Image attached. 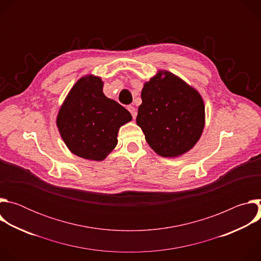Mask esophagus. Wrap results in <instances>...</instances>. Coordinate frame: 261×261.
I'll return each instance as SVG.
<instances>
[{
    "mask_svg": "<svg viewBox=\"0 0 261 261\" xmlns=\"http://www.w3.org/2000/svg\"><path fill=\"white\" fill-rule=\"evenodd\" d=\"M128 110H129V111H130V113H131V115H132L133 119H135V118H136V115H137V113H136V109H135V107H133V106H128Z\"/></svg>",
    "mask_w": 261,
    "mask_h": 261,
    "instance_id": "34e87169",
    "label": "esophagus"
}]
</instances>
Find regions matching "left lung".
I'll use <instances>...</instances> for the list:
<instances>
[{
    "label": "left lung",
    "instance_id": "8db88e82",
    "mask_svg": "<svg viewBox=\"0 0 261 261\" xmlns=\"http://www.w3.org/2000/svg\"><path fill=\"white\" fill-rule=\"evenodd\" d=\"M136 124L152 150L164 158L189 152L204 124V102L199 92L167 70H158L141 90Z\"/></svg>",
    "mask_w": 261,
    "mask_h": 261
}]
</instances>
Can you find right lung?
Masks as SVG:
<instances>
[{"instance_id": "obj_1", "label": "right lung", "mask_w": 261, "mask_h": 261, "mask_svg": "<svg viewBox=\"0 0 261 261\" xmlns=\"http://www.w3.org/2000/svg\"><path fill=\"white\" fill-rule=\"evenodd\" d=\"M100 76L87 74L69 91L57 116L68 150L81 158L103 161L118 144L120 128L132 121L129 111L103 93Z\"/></svg>"}]
</instances>
